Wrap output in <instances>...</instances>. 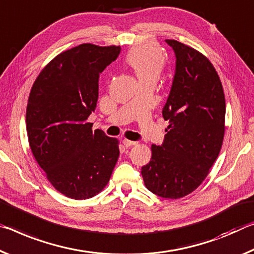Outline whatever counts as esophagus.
Listing matches in <instances>:
<instances>
[{"label":"esophagus","instance_id":"34e87169","mask_svg":"<svg viewBox=\"0 0 254 254\" xmlns=\"http://www.w3.org/2000/svg\"><path fill=\"white\" fill-rule=\"evenodd\" d=\"M123 143H124V145H125V146H126V147L135 146V145H137L136 142H132V140H128V139H124Z\"/></svg>","mask_w":254,"mask_h":254}]
</instances>
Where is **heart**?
Instances as JSON below:
<instances>
[{
	"label": "heart",
	"instance_id": "obj_1",
	"mask_svg": "<svg viewBox=\"0 0 254 254\" xmlns=\"http://www.w3.org/2000/svg\"><path fill=\"white\" fill-rule=\"evenodd\" d=\"M126 63L134 70L140 83L157 81L165 66V57L154 44L136 46L128 53Z\"/></svg>",
	"mask_w": 254,
	"mask_h": 254
}]
</instances>
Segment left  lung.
<instances>
[{"label":"left lung","mask_w":254,"mask_h":254,"mask_svg":"<svg viewBox=\"0 0 254 254\" xmlns=\"http://www.w3.org/2000/svg\"><path fill=\"white\" fill-rule=\"evenodd\" d=\"M176 53V75L162 111L168 120L162 146L152 145L142 168L146 188L162 198L179 199L208 176L225 134V95L214 65L203 54L166 39Z\"/></svg>","instance_id":"left-lung-1"}]
</instances>
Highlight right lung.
Masks as SVG:
<instances>
[{
	"label": "right lung",
	"mask_w": 254,
	"mask_h": 254,
	"mask_svg": "<svg viewBox=\"0 0 254 254\" xmlns=\"http://www.w3.org/2000/svg\"><path fill=\"white\" fill-rule=\"evenodd\" d=\"M120 46L82 44L41 69L29 94L26 126L37 163L64 196L82 200L106 188L119 157V140L92 130L99 75Z\"/></svg>",
	"instance_id": "add662e5"
}]
</instances>
